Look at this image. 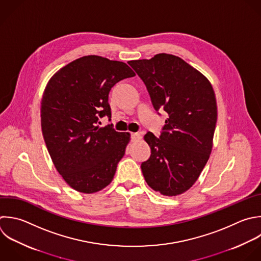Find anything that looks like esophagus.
Segmentation results:
<instances>
[{"label": "esophagus", "mask_w": 261, "mask_h": 261, "mask_svg": "<svg viewBox=\"0 0 261 261\" xmlns=\"http://www.w3.org/2000/svg\"><path fill=\"white\" fill-rule=\"evenodd\" d=\"M130 138H132L133 142L139 141L141 139V135L139 133H133V134H130Z\"/></svg>", "instance_id": "esophagus-1"}]
</instances>
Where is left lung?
<instances>
[{
	"instance_id": "obj_1",
	"label": "left lung",
	"mask_w": 261,
	"mask_h": 261,
	"mask_svg": "<svg viewBox=\"0 0 261 261\" xmlns=\"http://www.w3.org/2000/svg\"><path fill=\"white\" fill-rule=\"evenodd\" d=\"M128 64L144 82L154 109L168 115L159 138L150 132L144 137L151 148L150 158L141 164L145 180L164 196L182 194L198 179L211 153L217 120L212 86L174 55L161 53Z\"/></svg>"
}]
</instances>
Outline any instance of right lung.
<instances>
[{"instance_id":"add662e5","label":"right lung","mask_w":261,"mask_h":261,"mask_svg":"<svg viewBox=\"0 0 261 261\" xmlns=\"http://www.w3.org/2000/svg\"><path fill=\"white\" fill-rule=\"evenodd\" d=\"M135 75L123 62L90 55L49 81L41 106L42 132L57 171L72 189L92 194L112 181L130 135L98 123L111 118V88Z\"/></svg>"}]
</instances>
